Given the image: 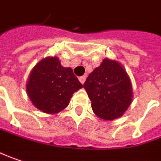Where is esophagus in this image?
<instances>
[{"mask_svg": "<svg viewBox=\"0 0 161 161\" xmlns=\"http://www.w3.org/2000/svg\"><path fill=\"white\" fill-rule=\"evenodd\" d=\"M86 75H82V76L79 77V81H80L82 84H84V83H85V81H86Z\"/></svg>", "mask_w": 161, "mask_h": 161, "instance_id": "esophagus-1", "label": "esophagus"}]
</instances>
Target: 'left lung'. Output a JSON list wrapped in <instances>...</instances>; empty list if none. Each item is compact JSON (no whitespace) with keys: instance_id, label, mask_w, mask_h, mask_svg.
Instances as JSON below:
<instances>
[{"instance_id":"8db88e82","label":"left lung","mask_w":161,"mask_h":161,"mask_svg":"<svg viewBox=\"0 0 161 161\" xmlns=\"http://www.w3.org/2000/svg\"><path fill=\"white\" fill-rule=\"evenodd\" d=\"M84 87L92 102L94 113L105 121L121 117L132 100L129 76L114 60H103L101 65L88 75Z\"/></svg>"}]
</instances>
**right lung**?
<instances>
[{
	"instance_id": "right-lung-1",
	"label": "right lung",
	"mask_w": 161,
	"mask_h": 161,
	"mask_svg": "<svg viewBox=\"0 0 161 161\" xmlns=\"http://www.w3.org/2000/svg\"><path fill=\"white\" fill-rule=\"evenodd\" d=\"M82 87L73 70L62 67L56 57L39 62L31 70L26 86L32 103L46 114L64 110L74 93Z\"/></svg>"
}]
</instances>
